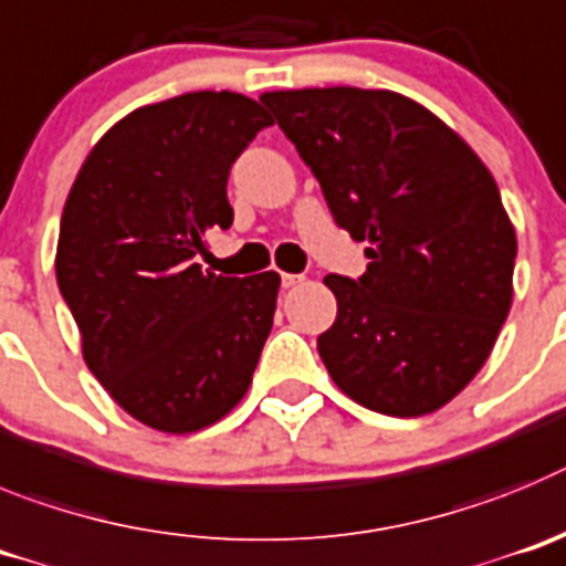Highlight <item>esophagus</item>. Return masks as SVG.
I'll return each instance as SVG.
<instances>
[{
	"label": "esophagus",
	"mask_w": 566,
	"mask_h": 566,
	"mask_svg": "<svg viewBox=\"0 0 566 566\" xmlns=\"http://www.w3.org/2000/svg\"><path fill=\"white\" fill-rule=\"evenodd\" d=\"M304 276L298 273H282V287H295V284H302Z\"/></svg>",
	"instance_id": "34e87169"
}]
</instances>
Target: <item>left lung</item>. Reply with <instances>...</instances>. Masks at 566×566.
<instances>
[{
    "instance_id": "1",
    "label": "left lung",
    "mask_w": 566,
    "mask_h": 566,
    "mask_svg": "<svg viewBox=\"0 0 566 566\" xmlns=\"http://www.w3.org/2000/svg\"><path fill=\"white\" fill-rule=\"evenodd\" d=\"M318 177L366 273L324 279L338 302L318 355L346 397L389 417L451 403L485 366L513 302L516 231L493 175L434 112L391 90L264 93Z\"/></svg>"
}]
</instances>
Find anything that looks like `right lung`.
<instances>
[{"label":"right lung","instance_id":"1","mask_svg":"<svg viewBox=\"0 0 566 566\" xmlns=\"http://www.w3.org/2000/svg\"><path fill=\"white\" fill-rule=\"evenodd\" d=\"M273 118L239 93L140 106L86 155L61 213L55 279L81 353L126 415L191 434L245 397L276 313V271H202L231 228L228 175Z\"/></svg>","mask_w":566,"mask_h":566}]
</instances>
